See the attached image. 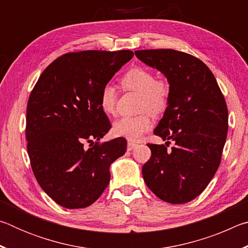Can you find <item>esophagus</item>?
I'll return each mask as SVG.
<instances>
[{"mask_svg":"<svg viewBox=\"0 0 248 248\" xmlns=\"http://www.w3.org/2000/svg\"><path fill=\"white\" fill-rule=\"evenodd\" d=\"M137 145V143H136V142H132V141H128V150L129 151H131L133 148H134V146H136Z\"/></svg>","mask_w":248,"mask_h":248,"instance_id":"esophagus-1","label":"esophagus"}]
</instances>
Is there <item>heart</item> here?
<instances>
[{"label":"heart","instance_id":"obj_1","mask_svg":"<svg viewBox=\"0 0 248 248\" xmlns=\"http://www.w3.org/2000/svg\"><path fill=\"white\" fill-rule=\"evenodd\" d=\"M120 85L124 91L136 92L141 95L140 110L145 111L134 117H123L114 124L116 136L130 141H136L153 127L150 113L161 115L170 105V85L164 78H155V75L145 68L134 66L128 70L120 78ZM118 94L110 84L105 85L99 94V105L107 115H115Z\"/></svg>","mask_w":248,"mask_h":248}]
</instances>
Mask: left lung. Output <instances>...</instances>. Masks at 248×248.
I'll return each mask as SVG.
<instances>
[{"instance_id": "obj_1", "label": "left lung", "mask_w": 248, "mask_h": 248, "mask_svg": "<svg viewBox=\"0 0 248 248\" xmlns=\"http://www.w3.org/2000/svg\"><path fill=\"white\" fill-rule=\"evenodd\" d=\"M142 62L161 71L170 100L154 130L165 145L148 143L151 157L142 167L144 182L169 203L189 202L211 182L221 163L229 112L215 75L200 59L173 49L137 50ZM170 140L175 144L170 150Z\"/></svg>"}]
</instances>
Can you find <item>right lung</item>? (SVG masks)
Here are the masks:
<instances>
[{"instance_id":"add662e5","label":"right lung","mask_w":248,"mask_h":248,"mask_svg":"<svg viewBox=\"0 0 248 248\" xmlns=\"http://www.w3.org/2000/svg\"><path fill=\"white\" fill-rule=\"evenodd\" d=\"M132 57L131 50L68 52L33 86L26 112L27 152L40 187L62 207L94 203L110 180L109 166L127 151L124 138L99 141L111 128L99 94Z\"/></svg>"}]
</instances>
